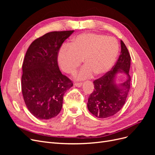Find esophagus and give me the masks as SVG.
<instances>
[{"mask_svg":"<svg viewBox=\"0 0 155 155\" xmlns=\"http://www.w3.org/2000/svg\"><path fill=\"white\" fill-rule=\"evenodd\" d=\"M74 85L77 87H81L82 85V83H76L74 84Z\"/></svg>","mask_w":155,"mask_h":155,"instance_id":"esophagus-1","label":"esophagus"}]
</instances>
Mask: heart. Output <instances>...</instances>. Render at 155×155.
Masks as SVG:
<instances>
[{
    "label": "heart",
    "mask_w": 155,
    "mask_h": 155,
    "mask_svg": "<svg viewBox=\"0 0 155 155\" xmlns=\"http://www.w3.org/2000/svg\"><path fill=\"white\" fill-rule=\"evenodd\" d=\"M70 46H63L58 55V61L63 71L71 74L76 71L81 61L85 65L75 75L77 80H84L96 74L102 76L109 71L119 51L117 41L94 33H84L73 37Z\"/></svg>",
    "instance_id": "heart-1"
}]
</instances>
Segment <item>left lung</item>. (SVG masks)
I'll return each instance as SVG.
<instances>
[{"instance_id":"8db88e82","label":"left lung","mask_w":155,"mask_h":155,"mask_svg":"<svg viewBox=\"0 0 155 155\" xmlns=\"http://www.w3.org/2000/svg\"><path fill=\"white\" fill-rule=\"evenodd\" d=\"M121 54L112 70L93 82L94 90L89 96L88 110L99 118L114 115L123 107L130 89V56L125 45L120 41ZM125 74L126 80L121 84L115 81L117 74Z\"/></svg>"}]
</instances>
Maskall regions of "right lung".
Segmentation results:
<instances>
[{
    "label": "right lung",
    "instance_id": "obj_1",
    "mask_svg": "<svg viewBox=\"0 0 155 155\" xmlns=\"http://www.w3.org/2000/svg\"><path fill=\"white\" fill-rule=\"evenodd\" d=\"M74 31L47 33L33 41L26 53L22 92L28 109L39 120H49L59 113L64 93L73 85L61 72L58 55L63 42Z\"/></svg>",
    "mask_w": 155,
    "mask_h": 155
}]
</instances>
